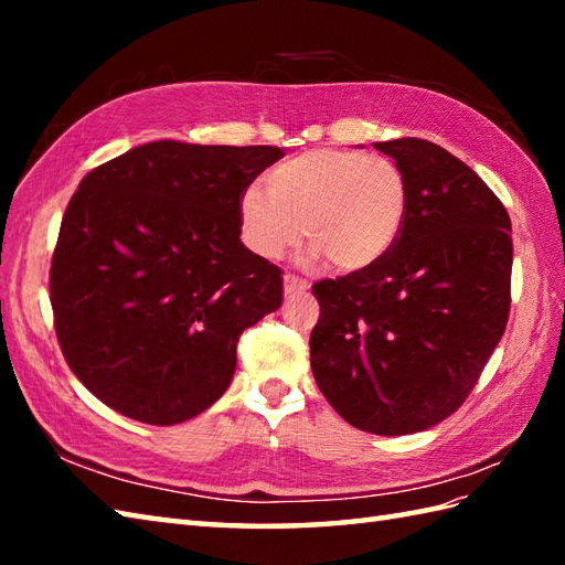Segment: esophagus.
<instances>
[{
    "label": "esophagus",
    "mask_w": 565,
    "mask_h": 565,
    "mask_svg": "<svg viewBox=\"0 0 565 565\" xmlns=\"http://www.w3.org/2000/svg\"><path fill=\"white\" fill-rule=\"evenodd\" d=\"M310 289L306 279H298L294 274H286L284 276V294L286 296H298V294H306Z\"/></svg>",
    "instance_id": "34e87169"
}]
</instances>
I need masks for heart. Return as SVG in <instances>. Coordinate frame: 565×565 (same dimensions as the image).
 <instances>
[{
    "instance_id": "1",
    "label": "heart",
    "mask_w": 565,
    "mask_h": 565,
    "mask_svg": "<svg viewBox=\"0 0 565 565\" xmlns=\"http://www.w3.org/2000/svg\"><path fill=\"white\" fill-rule=\"evenodd\" d=\"M407 215L401 167L383 154L318 148L276 164L267 186L239 191L237 218L245 245L276 259L303 239L310 259L328 257L334 269L374 267L398 243Z\"/></svg>"
}]
</instances>
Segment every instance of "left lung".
Here are the masks:
<instances>
[{"instance_id":"8db88e82","label":"left lung","mask_w":565,"mask_h":565,"mask_svg":"<svg viewBox=\"0 0 565 565\" xmlns=\"http://www.w3.org/2000/svg\"><path fill=\"white\" fill-rule=\"evenodd\" d=\"M374 148L405 177L403 233L374 267L313 286L310 366L347 423L401 437L459 411L505 332L512 225L483 179L435 142Z\"/></svg>"}]
</instances>
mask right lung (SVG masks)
<instances>
[{
  "mask_svg": "<svg viewBox=\"0 0 565 565\" xmlns=\"http://www.w3.org/2000/svg\"><path fill=\"white\" fill-rule=\"evenodd\" d=\"M281 158L154 140L79 182L51 267L55 332L116 413L177 425L231 386L239 334L284 301L281 269L239 239L237 199Z\"/></svg>",
  "mask_w": 565,
  "mask_h": 565,
  "instance_id": "obj_1",
  "label": "right lung"
}]
</instances>
